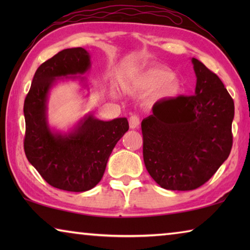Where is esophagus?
Segmentation results:
<instances>
[{"instance_id":"1","label":"esophagus","mask_w":250,"mask_h":250,"mask_svg":"<svg viewBox=\"0 0 250 250\" xmlns=\"http://www.w3.org/2000/svg\"><path fill=\"white\" fill-rule=\"evenodd\" d=\"M129 125L131 129H137L139 128V125H140V119H139L138 116H131L129 118Z\"/></svg>"}]
</instances>
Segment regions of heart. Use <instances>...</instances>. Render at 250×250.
<instances>
[{"label":"heart","mask_w":250,"mask_h":250,"mask_svg":"<svg viewBox=\"0 0 250 250\" xmlns=\"http://www.w3.org/2000/svg\"><path fill=\"white\" fill-rule=\"evenodd\" d=\"M168 76H170V74L167 73V71L154 69L147 70L146 73L138 76V77L133 80V83L130 84V89L140 91L150 90L152 88L158 86L163 79H166ZM181 83L177 82V80L172 79L162 84H160V86L156 88V90L153 92V99L158 101L167 98H173V97L179 96L181 94Z\"/></svg>","instance_id":"heart-1"}]
</instances>
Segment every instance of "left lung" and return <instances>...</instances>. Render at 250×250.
<instances>
[{
  "label": "left lung",
  "instance_id": "1",
  "mask_svg": "<svg viewBox=\"0 0 250 250\" xmlns=\"http://www.w3.org/2000/svg\"><path fill=\"white\" fill-rule=\"evenodd\" d=\"M195 94L155 103L142 120L143 160L161 188L191 191L206 183L232 146L234 100L222 80L196 58Z\"/></svg>",
  "mask_w": 250,
  "mask_h": 250
}]
</instances>
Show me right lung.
I'll list each match as a JSON object with an SVG mask.
<instances>
[{"label":"right lung","instance_id":"right-lung-1","mask_svg":"<svg viewBox=\"0 0 250 250\" xmlns=\"http://www.w3.org/2000/svg\"><path fill=\"white\" fill-rule=\"evenodd\" d=\"M90 55L84 48H67L43 62L34 75L24 101L26 131L24 151L28 162L54 188L86 192L103 179L117 142L129 130L126 118L103 121L89 113L66 133L48 125L49 91L58 80H76L90 68Z\"/></svg>","mask_w":250,"mask_h":250}]
</instances>
